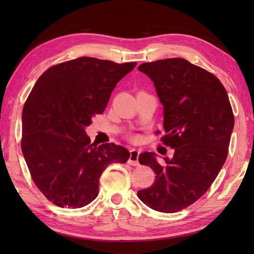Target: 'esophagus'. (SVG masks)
<instances>
[{"instance_id": "obj_1", "label": "esophagus", "mask_w": 254, "mask_h": 254, "mask_svg": "<svg viewBox=\"0 0 254 254\" xmlns=\"http://www.w3.org/2000/svg\"><path fill=\"white\" fill-rule=\"evenodd\" d=\"M138 156H139V150L137 149H132L130 153V158H128V164L132 166H138Z\"/></svg>"}]
</instances>
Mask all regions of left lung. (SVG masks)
Segmentation results:
<instances>
[{
	"label": "left lung",
	"mask_w": 254,
	"mask_h": 254,
	"mask_svg": "<svg viewBox=\"0 0 254 254\" xmlns=\"http://www.w3.org/2000/svg\"><path fill=\"white\" fill-rule=\"evenodd\" d=\"M138 71L154 83L164 107L161 139L175 152L163 165L153 152L138 156L156 179L137 196L155 210L176 213L197 201L224 166L235 126L233 109L220 80L186 59L143 63Z\"/></svg>",
	"instance_id": "left-lung-1"
}]
</instances>
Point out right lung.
I'll return each instance as SVG.
<instances>
[{"instance_id":"right-lung-1","label":"right lung","mask_w":254,"mask_h":254,"mask_svg":"<svg viewBox=\"0 0 254 254\" xmlns=\"http://www.w3.org/2000/svg\"><path fill=\"white\" fill-rule=\"evenodd\" d=\"M135 65L82 57L48 68L31 89L21 115V150L37 188L58 206L93 202L104 170L130 158L120 145L90 143L85 128Z\"/></svg>"}]
</instances>
